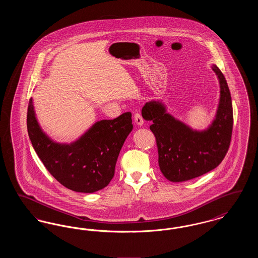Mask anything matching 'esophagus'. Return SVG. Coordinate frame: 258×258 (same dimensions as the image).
Segmentation results:
<instances>
[{
    "mask_svg": "<svg viewBox=\"0 0 258 258\" xmlns=\"http://www.w3.org/2000/svg\"><path fill=\"white\" fill-rule=\"evenodd\" d=\"M134 119H135V122L136 123V124H138V125H143V123H144V119L142 118V116H141V114L140 113H138V112H135V116H134Z\"/></svg>",
    "mask_w": 258,
    "mask_h": 258,
    "instance_id": "34e87169",
    "label": "esophagus"
}]
</instances>
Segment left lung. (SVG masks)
<instances>
[{"mask_svg":"<svg viewBox=\"0 0 258 258\" xmlns=\"http://www.w3.org/2000/svg\"><path fill=\"white\" fill-rule=\"evenodd\" d=\"M220 83V99L215 118L207 128L197 131L173 117L160 100H150L142 117L152 121L156 136L159 165L163 176L173 183L184 182L215 169L230 145L233 109L229 88L220 69L212 66Z\"/></svg>","mask_w":258,"mask_h":258,"instance_id":"8db88e82","label":"left lung"}]
</instances>
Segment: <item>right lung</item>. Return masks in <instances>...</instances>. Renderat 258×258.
Wrapping results in <instances>:
<instances>
[{
  "label": "right lung",
  "mask_w": 258,
  "mask_h": 258,
  "mask_svg": "<svg viewBox=\"0 0 258 258\" xmlns=\"http://www.w3.org/2000/svg\"><path fill=\"white\" fill-rule=\"evenodd\" d=\"M27 128L32 145L50 174L63 186L92 194L110 183L120 151L134 128L132 113L101 120L72 143L54 141L37 121L33 98L28 106Z\"/></svg>",
  "instance_id": "right-lung-1"
}]
</instances>
